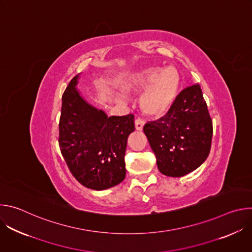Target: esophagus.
Here are the masks:
<instances>
[{
	"label": "esophagus",
	"mask_w": 252,
	"mask_h": 252,
	"mask_svg": "<svg viewBox=\"0 0 252 252\" xmlns=\"http://www.w3.org/2000/svg\"><path fill=\"white\" fill-rule=\"evenodd\" d=\"M134 125H135V129H136V130H142L143 126H145V121L138 118V119L135 120Z\"/></svg>",
	"instance_id": "1"
}]
</instances>
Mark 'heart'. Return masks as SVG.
<instances>
[{
    "instance_id": "b5f03b06",
    "label": "heart",
    "mask_w": 252,
    "mask_h": 252,
    "mask_svg": "<svg viewBox=\"0 0 252 252\" xmlns=\"http://www.w3.org/2000/svg\"><path fill=\"white\" fill-rule=\"evenodd\" d=\"M181 77L173 66L148 67L135 71L126 77L121 84L120 89L126 94H137L145 91L140 97V107L146 115L161 117L165 115L175 102ZM121 99L120 94H115Z\"/></svg>"
}]
</instances>
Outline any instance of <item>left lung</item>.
<instances>
[{"label": "left lung", "instance_id": "1", "mask_svg": "<svg viewBox=\"0 0 252 252\" xmlns=\"http://www.w3.org/2000/svg\"><path fill=\"white\" fill-rule=\"evenodd\" d=\"M158 170L181 177L207 158L212 137V121L198 84L188 87L166 115L143 126Z\"/></svg>", "mask_w": 252, "mask_h": 252}]
</instances>
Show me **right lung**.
Segmentation results:
<instances>
[{
  "instance_id": "1",
  "label": "right lung",
  "mask_w": 252,
  "mask_h": 252,
  "mask_svg": "<svg viewBox=\"0 0 252 252\" xmlns=\"http://www.w3.org/2000/svg\"><path fill=\"white\" fill-rule=\"evenodd\" d=\"M80 74L71 80L62 97L59 145L77 181L84 187L103 190L126 177L125 154L134 130L133 115L107 117L90 104L76 88Z\"/></svg>"
}]
</instances>
